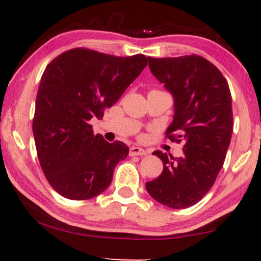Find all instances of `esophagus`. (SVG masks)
I'll list each match as a JSON object with an SVG mask.
<instances>
[{"label": "esophagus", "mask_w": 261, "mask_h": 261, "mask_svg": "<svg viewBox=\"0 0 261 261\" xmlns=\"http://www.w3.org/2000/svg\"><path fill=\"white\" fill-rule=\"evenodd\" d=\"M147 151L141 147H137V146H133L129 149V155L134 156V155H147Z\"/></svg>", "instance_id": "esophagus-1"}]
</instances>
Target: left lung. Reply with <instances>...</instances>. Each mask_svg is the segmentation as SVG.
<instances>
[{"label": "left lung", "instance_id": "obj_1", "mask_svg": "<svg viewBox=\"0 0 261 261\" xmlns=\"http://www.w3.org/2000/svg\"><path fill=\"white\" fill-rule=\"evenodd\" d=\"M148 66L174 98L166 138L183 141L184 148L176 159L153 152L164 167L146 190L164 205L185 209L204 197L223 166L234 124L230 90L221 71L201 56L148 57Z\"/></svg>", "mask_w": 261, "mask_h": 261}]
</instances>
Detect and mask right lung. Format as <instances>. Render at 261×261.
I'll use <instances>...</instances> for the list:
<instances>
[{
  "instance_id": "1",
  "label": "right lung",
  "mask_w": 261,
  "mask_h": 261,
  "mask_svg": "<svg viewBox=\"0 0 261 261\" xmlns=\"http://www.w3.org/2000/svg\"><path fill=\"white\" fill-rule=\"evenodd\" d=\"M147 65L144 55L116 57L77 47L56 57L41 76L33 135L45 177L63 197L84 201L112 183L129 148L109 144L89 123L102 119Z\"/></svg>"
}]
</instances>
